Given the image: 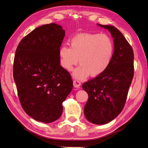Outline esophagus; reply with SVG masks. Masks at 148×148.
<instances>
[{
    "instance_id": "esophagus-1",
    "label": "esophagus",
    "mask_w": 148,
    "mask_h": 148,
    "mask_svg": "<svg viewBox=\"0 0 148 148\" xmlns=\"http://www.w3.org/2000/svg\"><path fill=\"white\" fill-rule=\"evenodd\" d=\"M73 84L75 87H77V88H78V87L81 86V82H80L79 80L75 79L73 81Z\"/></svg>"
}]
</instances>
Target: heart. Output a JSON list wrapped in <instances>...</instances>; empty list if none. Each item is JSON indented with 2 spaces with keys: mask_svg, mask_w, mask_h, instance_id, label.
Returning <instances> with one entry per match:
<instances>
[{
  "mask_svg": "<svg viewBox=\"0 0 148 148\" xmlns=\"http://www.w3.org/2000/svg\"><path fill=\"white\" fill-rule=\"evenodd\" d=\"M114 44L106 34L83 33L71 39V47L63 46L59 49L60 63L64 69L71 71L79 61L75 70V77L82 79L89 74L97 77L108 68L113 58Z\"/></svg>",
  "mask_w": 148,
  "mask_h": 148,
  "instance_id": "obj_1",
  "label": "heart"
}]
</instances>
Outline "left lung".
I'll use <instances>...</instances> for the list:
<instances>
[{
    "label": "left lung",
    "mask_w": 148,
    "mask_h": 148,
    "mask_svg": "<svg viewBox=\"0 0 148 148\" xmlns=\"http://www.w3.org/2000/svg\"><path fill=\"white\" fill-rule=\"evenodd\" d=\"M114 38L113 58L106 71L82 85L89 99L84 114L89 121L103 125L112 121L125 106L134 76V52L131 45L114 26L102 25Z\"/></svg>",
    "instance_id": "8db88e82"
}]
</instances>
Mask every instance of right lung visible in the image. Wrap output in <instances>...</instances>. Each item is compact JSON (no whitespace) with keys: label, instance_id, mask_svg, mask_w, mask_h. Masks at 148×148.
<instances>
[{"label":"right lung","instance_id":"add662e5","mask_svg":"<svg viewBox=\"0 0 148 148\" xmlns=\"http://www.w3.org/2000/svg\"><path fill=\"white\" fill-rule=\"evenodd\" d=\"M62 27L51 23L22 38L15 54L13 76L24 111L36 121L51 123L61 117L62 105L73 87L69 72L60 65L64 37Z\"/></svg>","mask_w":148,"mask_h":148}]
</instances>
